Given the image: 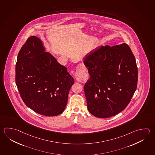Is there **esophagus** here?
Here are the masks:
<instances>
[{
    "label": "esophagus",
    "mask_w": 155,
    "mask_h": 155,
    "mask_svg": "<svg viewBox=\"0 0 155 155\" xmlns=\"http://www.w3.org/2000/svg\"><path fill=\"white\" fill-rule=\"evenodd\" d=\"M75 77H76V80L77 81H78V82H82V81H83L84 80H85V78L84 77V76L79 71L76 72Z\"/></svg>",
    "instance_id": "obj_1"
}]
</instances>
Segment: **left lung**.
<instances>
[{
	"label": "left lung",
	"mask_w": 155,
	"mask_h": 155,
	"mask_svg": "<svg viewBox=\"0 0 155 155\" xmlns=\"http://www.w3.org/2000/svg\"><path fill=\"white\" fill-rule=\"evenodd\" d=\"M83 62L90 76L84 89L89 112L106 118L123 111L137 84V65L128 45L99 47Z\"/></svg>",
	"instance_id": "1"
}]
</instances>
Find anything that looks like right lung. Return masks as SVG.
I'll use <instances>...</instances> for the list:
<instances>
[{
  "instance_id": "add662e5",
  "label": "right lung",
  "mask_w": 155,
  "mask_h": 155,
  "mask_svg": "<svg viewBox=\"0 0 155 155\" xmlns=\"http://www.w3.org/2000/svg\"><path fill=\"white\" fill-rule=\"evenodd\" d=\"M45 50L39 38H28L18 54L15 81L27 107L39 114L55 116L64 111L74 79Z\"/></svg>"
}]
</instances>
